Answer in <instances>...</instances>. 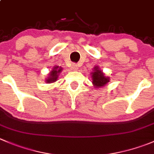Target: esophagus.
I'll list each match as a JSON object with an SVG mask.
<instances>
[{
	"mask_svg": "<svg viewBox=\"0 0 154 154\" xmlns=\"http://www.w3.org/2000/svg\"><path fill=\"white\" fill-rule=\"evenodd\" d=\"M71 69L73 71H77V70H78V67H77V66L76 64H73L72 66H71Z\"/></svg>",
	"mask_w": 154,
	"mask_h": 154,
	"instance_id": "obj_1",
	"label": "esophagus"
}]
</instances>
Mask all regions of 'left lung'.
Masks as SVG:
<instances>
[{"label":"left lung","instance_id":"left-lung-1","mask_svg":"<svg viewBox=\"0 0 154 154\" xmlns=\"http://www.w3.org/2000/svg\"><path fill=\"white\" fill-rule=\"evenodd\" d=\"M93 71H94L91 72V79L93 85L95 88H100L105 86L108 82H109V77H106L103 71L99 69L97 66H95Z\"/></svg>","mask_w":154,"mask_h":154}]
</instances>
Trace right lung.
<instances>
[{
	"label": "right lung",
	"mask_w": 154,
	"mask_h": 154,
	"mask_svg": "<svg viewBox=\"0 0 154 154\" xmlns=\"http://www.w3.org/2000/svg\"><path fill=\"white\" fill-rule=\"evenodd\" d=\"M62 70L63 68L59 67V66H55L52 69V71H51V72L48 74V77L46 79L45 82L47 83H54V82L57 81V79H58V76L60 74V72H62Z\"/></svg>",
	"instance_id": "obj_1"
}]
</instances>
